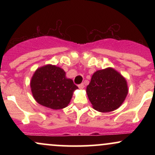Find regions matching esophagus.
Instances as JSON below:
<instances>
[{
    "label": "esophagus",
    "mask_w": 155,
    "mask_h": 155,
    "mask_svg": "<svg viewBox=\"0 0 155 155\" xmlns=\"http://www.w3.org/2000/svg\"><path fill=\"white\" fill-rule=\"evenodd\" d=\"M78 87H79V89H83L84 87V84H80L78 85Z\"/></svg>",
    "instance_id": "34e87169"
}]
</instances>
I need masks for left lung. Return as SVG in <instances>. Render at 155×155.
<instances>
[{
  "label": "left lung",
  "mask_w": 155,
  "mask_h": 155,
  "mask_svg": "<svg viewBox=\"0 0 155 155\" xmlns=\"http://www.w3.org/2000/svg\"><path fill=\"white\" fill-rule=\"evenodd\" d=\"M128 93L127 81L112 68L97 71L87 87V94L94 109L109 112L118 108Z\"/></svg>",
  "instance_id": "obj_1"
}]
</instances>
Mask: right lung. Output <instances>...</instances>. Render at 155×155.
<instances>
[{"instance_id":"1","label":"right lung","mask_w":155,"mask_h":155,"mask_svg":"<svg viewBox=\"0 0 155 155\" xmlns=\"http://www.w3.org/2000/svg\"><path fill=\"white\" fill-rule=\"evenodd\" d=\"M31 88L37 103L58 110L69 104L73 92L78 87L72 79L66 78L61 68L47 65L35 71L31 81Z\"/></svg>"}]
</instances>
